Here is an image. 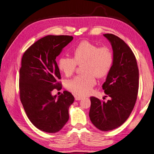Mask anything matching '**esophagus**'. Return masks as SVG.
<instances>
[{"label":"esophagus","instance_id":"1","mask_svg":"<svg viewBox=\"0 0 154 154\" xmlns=\"http://www.w3.org/2000/svg\"><path fill=\"white\" fill-rule=\"evenodd\" d=\"M75 99L76 101H79V100H82V97H80V96H75Z\"/></svg>","mask_w":154,"mask_h":154}]
</instances>
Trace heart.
Instances as JSON below:
<instances>
[{"label":"heart","instance_id":"b5f03b06","mask_svg":"<svg viewBox=\"0 0 154 154\" xmlns=\"http://www.w3.org/2000/svg\"><path fill=\"white\" fill-rule=\"evenodd\" d=\"M72 54L73 58L60 57L58 66L66 76H70L75 71L77 65H83L84 75L67 81L66 87L74 94L86 96L96 84L95 76L103 78L109 74L113 65V54L109 47H100L88 41L79 43L73 49Z\"/></svg>","mask_w":154,"mask_h":154}]
</instances>
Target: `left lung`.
Returning a JSON list of instances; mask_svg holds the SVG:
<instances>
[{
  "mask_svg": "<svg viewBox=\"0 0 154 154\" xmlns=\"http://www.w3.org/2000/svg\"><path fill=\"white\" fill-rule=\"evenodd\" d=\"M110 42L113 63L102 88L111 98L107 102L91 96L89 116L103 131L121 126L133 111L139 88V70L135 56L123 40L112 33L103 34Z\"/></svg>",
  "mask_w": 154,
  "mask_h": 154,
  "instance_id": "left-lung-1",
  "label": "left lung"
}]
</instances>
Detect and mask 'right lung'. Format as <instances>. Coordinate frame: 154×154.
I'll list each match as a JSON object with an SVG mask.
<instances>
[{"label": "right lung", "instance_id": "obj_1", "mask_svg": "<svg viewBox=\"0 0 154 154\" xmlns=\"http://www.w3.org/2000/svg\"><path fill=\"white\" fill-rule=\"evenodd\" d=\"M73 38L69 35H47L33 44L22 57L20 100L30 122L44 132L59 131L69 119L68 109L73 96L64 91L56 98L51 92L61 88L56 57Z\"/></svg>", "mask_w": 154, "mask_h": 154}]
</instances>
